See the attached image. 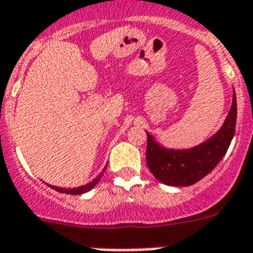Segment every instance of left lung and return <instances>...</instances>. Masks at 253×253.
I'll return each mask as SVG.
<instances>
[{"instance_id":"left-lung-1","label":"left lung","mask_w":253,"mask_h":253,"mask_svg":"<svg viewBox=\"0 0 253 253\" xmlns=\"http://www.w3.org/2000/svg\"><path fill=\"white\" fill-rule=\"evenodd\" d=\"M236 96L225 123L215 134L197 146L184 150L167 149L147 134L146 163L151 173L161 183L173 187H188L201 180L221 162L235 134Z\"/></svg>"}]
</instances>
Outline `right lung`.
Masks as SVG:
<instances>
[{"label": "right lung", "mask_w": 253, "mask_h": 253, "mask_svg": "<svg viewBox=\"0 0 253 253\" xmlns=\"http://www.w3.org/2000/svg\"><path fill=\"white\" fill-rule=\"evenodd\" d=\"M107 166L103 169V171L100 173H99L98 176L95 177L94 180L90 181V183L84 184V185H81V187H77V188H60V187H53V185H49L50 188H53L54 191L57 192H61V193H68V195H82V193H86V192L91 191L92 188L98 184V181L102 179L103 176V172L106 171Z\"/></svg>", "instance_id": "right-lung-1"}]
</instances>
